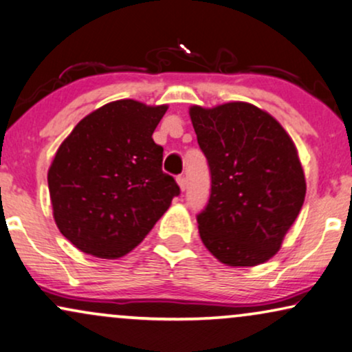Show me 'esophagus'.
I'll return each mask as SVG.
<instances>
[{
  "mask_svg": "<svg viewBox=\"0 0 352 352\" xmlns=\"http://www.w3.org/2000/svg\"><path fill=\"white\" fill-rule=\"evenodd\" d=\"M177 182H179V185H180L182 191H185L186 188H188V180H186V177H185V175H180L179 179H177Z\"/></svg>",
  "mask_w": 352,
  "mask_h": 352,
  "instance_id": "esophagus-1",
  "label": "esophagus"
}]
</instances>
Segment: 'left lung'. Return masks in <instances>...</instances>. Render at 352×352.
Masks as SVG:
<instances>
[{
	"mask_svg": "<svg viewBox=\"0 0 352 352\" xmlns=\"http://www.w3.org/2000/svg\"><path fill=\"white\" fill-rule=\"evenodd\" d=\"M211 191L198 212L204 247L229 266L265 263L281 248L304 204L297 149L270 113L245 102L191 107Z\"/></svg>",
	"mask_w": 352,
	"mask_h": 352,
	"instance_id": "8db88e82",
	"label": "left lung"
}]
</instances>
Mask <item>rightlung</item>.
Masks as SVG:
<instances>
[{
	"mask_svg": "<svg viewBox=\"0 0 352 352\" xmlns=\"http://www.w3.org/2000/svg\"><path fill=\"white\" fill-rule=\"evenodd\" d=\"M167 105L124 99L82 118L48 170L53 217L79 250L99 258L131 252L180 195L162 170L153 133Z\"/></svg>",
	"mask_w": 352,
	"mask_h": 352,
	"instance_id": "add662e5",
	"label": "right lung"
}]
</instances>
